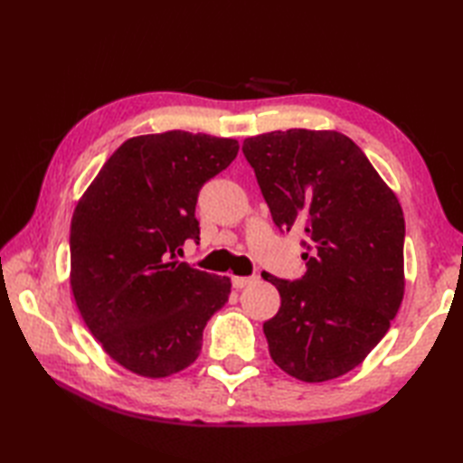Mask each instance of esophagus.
Wrapping results in <instances>:
<instances>
[{
	"mask_svg": "<svg viewBox=\"0 0 463 463\" xmlns=\"http://www.w3.org/2000/svg\"><path fill=\"white\" fill-rule=\"evenodd\" d=\"M232 280V287L234 288H244V287H249V284H252V282H257V277H232L231 279Z\"/></svg>",
	"mask_w": 463,
	"mask_h": 463,
	"instance_id": "34e87169",
	"label": "esophagus"
}]
</instances>
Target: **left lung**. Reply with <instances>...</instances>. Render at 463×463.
<instances>
[{"mask_svg":"<svg viewBox=\"0 0 463 463\" xmlns=\"http://www.w3.org/2000/svg\"><path fill=\"white\" fill-rule=\"evenodd\" d=\"M242 153L272 221L302 231V279L262 272L280 292L264 336L279 368L302 382L354 370L404 298V213L360 146L338 131L249 137Z\"/></svg>","mask_w":463,"mask_h":463,"instance_id":"obj_1","label":"left lung"}]
</instances>
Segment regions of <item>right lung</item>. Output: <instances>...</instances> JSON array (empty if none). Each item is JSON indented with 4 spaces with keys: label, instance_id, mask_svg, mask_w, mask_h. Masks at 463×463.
<instances>
[{
    "label": "right lung",
    "instance_id": "obj_1",
    "mask_svg": "<svg viewBox=\"0 0 463 463\" xmlns=\"http://www.w3.org/2000/svg\"><path fill=\"white\" fill-rule=\"evenodd\" d=\"M239 143L204 133L141 135L117 149L77 203L71 290L103 350L145 378L184 370L231 280L176 259L199 241L201 186L229 166Z\"/></svg>",
    "mask_w": 463,
    "mask_h": 463
}]
</instances>
